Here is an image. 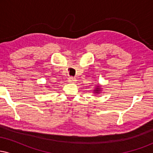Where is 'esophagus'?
I'll list each match as a JSON object with an SVG mask.
<instances>
[{"label": "esophagus", "mask_w": 153, "mask_h": 153, "mask_svg": "<svg viewBox=\"0 0 153 153\" xmlns=\"http://www.w3.org/2000/svg\"><path fill=\"white\" fill-rule=\"evenodd\" d=\"M75 81H76V79L73 78V77H70V78H68V82H74Z\"/></svg>", "instance_id": "1"}]
</instances>
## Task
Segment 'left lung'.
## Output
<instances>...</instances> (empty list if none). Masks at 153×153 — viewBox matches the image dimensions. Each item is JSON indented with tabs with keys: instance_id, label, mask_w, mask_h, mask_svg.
<instances>
[{
	"instance_id": "8db88e82",
	"label": "left lung",
	"mask_w": 153,
	"mask_h": 153,
	"mask_svg": "<svg viewBox=\"0 0 153 153\" xmlns=\"http://www.w3.org/2000/svg\"><path fill=\"white\" fill-rule=\"evenodd\" d=\"M99 86H98L97 88H96V90L95 91H96V93H98V92H99Z\"/></svg>"
}]
</instances>
